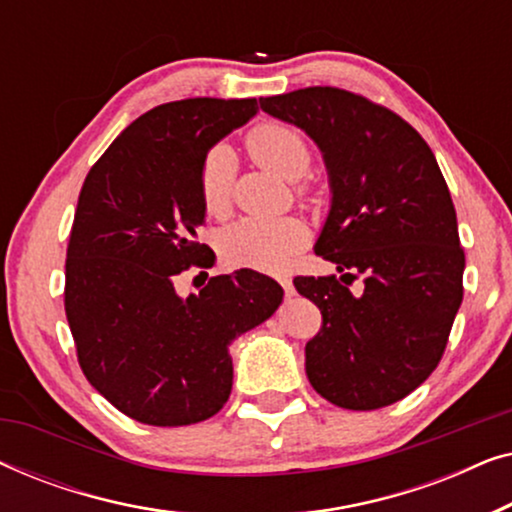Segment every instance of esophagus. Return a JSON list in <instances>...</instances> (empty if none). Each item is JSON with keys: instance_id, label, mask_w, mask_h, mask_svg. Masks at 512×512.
I'll return each instance as SVG.
<instances>
[{"instance_id": "1", "label": "esophagus", "mask_w": 512, "mask_h": 512, "mask_svg": "<svg viewBox=\"0 0 512 512\" xmlns=\"http://www.w3.org/2000/svg\"><path fill=\"white\" fill-rule=\"evenodd\" d=\"M279 284H282V289H284V296H286V298L296 296V289H293V282H291V279H279Z\"/></svg>"}]
</instances>
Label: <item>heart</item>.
<instances>
[{
    "label": "heart",
    "instance_id": "obj_1",
    "mask_svg": "<svg viewBox=\"0 0 512 512\" xmlns=\"http://www.w3.org/2000/svg\"><path fill=\"white\" fill-rule=\"evenodd\" d=\"M247 151L258 165L286 181L303 179L312 165L305 135L279 121L258 123L247 132ZM237 172L233 151L216 144L202 160L200 198L209 214H223L230 205V188ZM310 242V230L296 216L282 219H242L223 230V256L233 265L256 270H282Z\"/></svg>",
    "mask_w": 512,
    "mask_h": 512
}]
</instances>
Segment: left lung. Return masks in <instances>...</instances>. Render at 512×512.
<instances>
[{
    "instance_id": "obj_1",
    "label": "left lung",
    "mask_w": 512,
    "mask_h": 512,
    "mask_svg": "<svg viewBox=\"0 0 512 512\" xmlns=\"http://www.w3.org/2000/svg\"><path fill=\"white\" fill-rule=\"evenodd\" d=\"M261 109L305 130L331 179L314 254L342 277L293 279L321 310L305 345L307 380L347 410L401 401L443 359L464 298L457 212L436 156L408 121L342 88L261 97ZM359 276L354 297L348 284Z\"/></svg>"
}]
</instances>
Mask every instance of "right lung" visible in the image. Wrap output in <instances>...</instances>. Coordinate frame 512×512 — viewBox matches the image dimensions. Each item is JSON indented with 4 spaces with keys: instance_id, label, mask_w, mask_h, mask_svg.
Instances as JSON below:
<instances>
[{
    "instance_id": "1",
    "label": "right lung",
    "mask_w": 512,
    "mask_h": 512,
    "mask_svg": "<svg viewBox=\"0 0 512 512\" xmlns=\"http://www.w3.org/2000/svg\"><path fill=\"white\" fill-rule=\"evenodd\" d=\"M258 111L247 100L167 102L146 111L90 167L65 261V312L86 380L123 415L151 426L205 422L233 389L230 342L263 324L282 286L254 270L179 298L174 279L207 268V151Z\"/></svg>"
}]
</instances>
